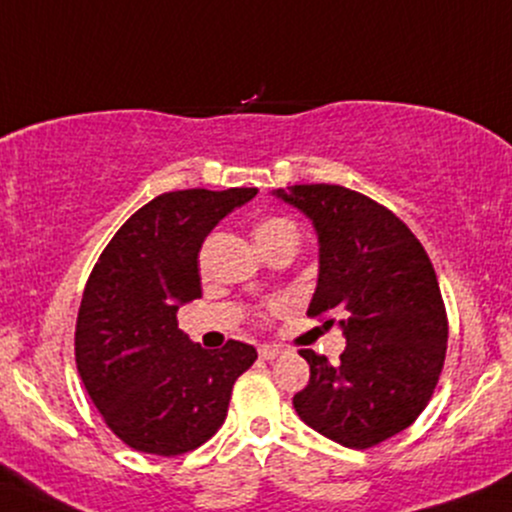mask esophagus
I'll list each match as a JSON object with an SVG mask.
<instances>
[{"mask_svg":"<svg viewBox=\"0 0 512 512\" xmlns=\"http://www.w3.org/2000/svg\"><path fill=\"white\" fill-rule=\"evenodd\" d=\"M281 354H284V349H281V346H274V344L260 346V358H262V361H274V358H279Z\"/></svg>","mask_w":512,"mask_h":512,"instance_id":"1","label":"esophagus"}]
</instances>
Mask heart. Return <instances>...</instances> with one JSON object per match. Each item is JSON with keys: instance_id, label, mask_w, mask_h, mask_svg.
<instances>
[{"instance_id": "1", "label": "heart", "mask_w": 512, "mask_h": 512, "mask_svg": "<svg viewBox=\"0 0 512 512\" xmlns=\"http://www.w3.org/2000/svg\"><path fill=\"white\" fill-rule=\"evenodd\" d=\"M252 238H255L257 248H260L264 255H267L269 250L281 248V245H296L298 248L296 223L289 219H281V216L262 219L255 228H252Z\"/></svg>"}]
</instances>
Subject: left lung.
I'll return each mask as SVG.
<instances>
[{
	"mask_svg": "<svg viewBox=\"0 0 512 512\" xmlns=\"http://www.w3.org/2000/svg\"><path fill=\"white\" fill-rule=\"evenodd\" d=\"M272 197L313 223L308 315L337 317L346 339L339 363L301 351L310 380L293 409L346 448L383 443L414 424L443 370L448 317L433 264L392 211L342 185H293Z\"/></svg>",
	"mask_w": 512,
	"mask_h": 512,
	"instance_id": "left-lung-1",
	"label": "left lung"
}]
</instances>
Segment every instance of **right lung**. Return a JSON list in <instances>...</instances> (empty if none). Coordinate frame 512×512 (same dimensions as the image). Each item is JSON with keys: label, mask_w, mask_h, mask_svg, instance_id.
Returning a JSON list of instances; mask_svg holds the SVG:
<instances>
[{"label": "right lung", "mask_w": 512, "mask_h": 512, "mask_svg": "<svg viewBox=\"0 0 512 512\" xmlns=\"http://www.w3.org/2000/svg\"><path fill=\"white\" fill-rule=\"evenodd\" d=\"M255 187L178 190L122 223L93 267L76 317V368L105 424L151 455L195 450L219 431L233 383L255 346L207 351L178 330V310L202 296L204 238Z\"/></svg>", "instance_id": "obj_1"}]
</instances>
